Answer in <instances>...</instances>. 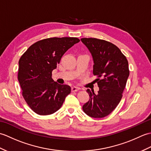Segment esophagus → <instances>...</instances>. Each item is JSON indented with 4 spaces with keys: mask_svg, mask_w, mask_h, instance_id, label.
I'll list each match as a JSON object with an SVG mask.
<instances>
[{
    "mask_svg": "<svg viewBox=\"0 0 151 151\" xmlns=\"http://www.w3.org/2000/svg\"><path fill=\"white\" fill-rule=\"evenodd\" d=\"M79 89H80V88L78 87H76V86H73V87L71 88L72 91H76L79 90Z\"/></svg>",
    "mask_w": 151,
    "mask_h": 151,
    "instance_id": "obj_1",
    "label": "esophagus"
}]
</instances>
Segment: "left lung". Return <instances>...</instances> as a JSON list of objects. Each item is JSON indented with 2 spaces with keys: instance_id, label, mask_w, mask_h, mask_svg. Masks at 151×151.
<instances>
[{
  "instance_id": "obj_1",
  "label": "left lung",
  "mask_w": 151,
  "mask_h": 151,
  "mask_svg": "<svg viewBox=\"0 0 151 151\" xmlns=\"http://www.w3.org/2000/svg\"><path fill=\"white\" fill-rule=\"evenodd\" d=\"M93 60V73L99 90L87 89L89 100L82 106L89 117L102 118L111 114L123 97L129 76L127 58L115 45L97 38H82Z\"/></svg>"
}]
</instances>
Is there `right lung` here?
<instances>
[{
	"label": "right lung",
	"mask_w": 151,
	"mask_h": 151,
	"mask_svg": "<svg viewBox=\"0 0 151 151\" xmlns=\"http://www.w3.org/2000/svg\"><path fill=\"white\" fill-rule=\"evenodd\" d=\"M76 37H51L37 41L28 48L19 61L18 81L22 97L35 113L54 114L62 106L71 89L52 78L66 51L78 43Z\"/></svg>",
	"instance_id": "obj_1"
}]
</instances>
